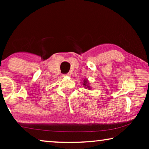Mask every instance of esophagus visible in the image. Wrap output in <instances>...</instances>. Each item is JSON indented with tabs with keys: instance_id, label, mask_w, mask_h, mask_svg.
<instances>
[{
	"instance_id": "esophagus-1",
	"label": "esophagus",
	"mask_w": 149,
	"mask_h": 149,
	"mask_svg": "<svg viewBox=\"0 0 149 149\" xmlns=\"http://www.w3.org/2000/svg\"><path fill=\"white\" fill-rule=\"evenodd\" d=\"M63 75H64H64H68H68H69V74H63Z\"/></svg>"
}]
</instances>
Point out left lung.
I'll return each mask as SVG.
<instances>
[{"label": "left lung", "mask_w": 149, "mask_h": 149, "mask_svg": "<svg viewBox=\"0 0 149 149\" xmlns=\"http://www.w3.org/2000/svg\"><path fill=\"white\" fill-rule=\"evenodd\" d=\"M87 80H85H85H84V85H86V84H87ZM88 87V88H89V87Z\"/></svg>", "instance_id": "obj_1"}]
</instances>
